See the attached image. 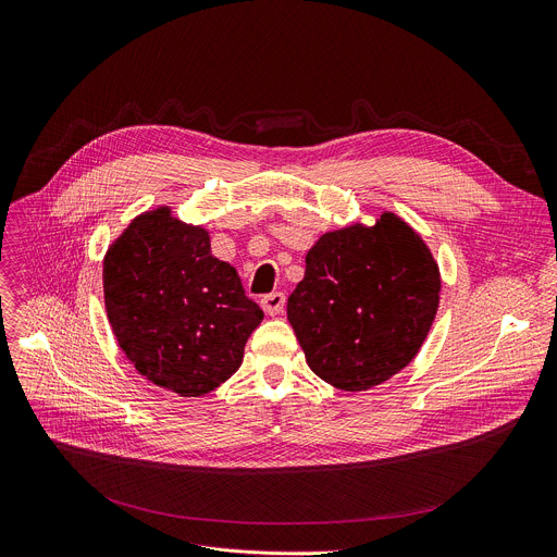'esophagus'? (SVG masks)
Returning <instances> with one entry per match:
<instances>
[{
	"instance_id": "esophagus-1",
	"label": "esophagus",
	"mask_w": 557,
	"mask_h": 557,
	"mask_svg": "<svg viewBox=\"0 0 557 557\" xmlns=\"http://www.w3.org/2000/svg\"><path fill=\"white\" fill-rule=\"evenodd\" d=\"M286 305V295L284 293H269L262 297V309L267 315H280Z\"/></svg>"
}]
</instances>
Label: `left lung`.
<instances>
[{
  "mask_svg": "<svg viewBox=\"0 0 557 557\" xmlns=\"http://www.w3.org/2000/svg\"><path fill=\"white\" fill-rule=\"evenodd\" d=\"M440 290V267L422 235L384 211L371 226L352 222L320 235L286 315L311 371L358 393L413 362Z\"/></svg>",
  "mask_w": 557,
  "mask_h": 557,
  "instance_id": "left-lung-1",
  "label": "left lung"
}]
</instances>
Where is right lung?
<instances>
[{"instance_id":"right-lung-1","label":"right lung","mask_w":557,"mask_h":557,"mask_svg":"<svg viewBox=\"0 0 557 557\" xmlns=\"http://www.w3.org/2000/svg\"><path fill=\"white\" fill-rule=\"evenodd\" d=\"M104 305L135 371L182 397L215 391L242 364L264 320L205 226L171 207L137 215L104 256Z\"/></svg>"}]
</instances>
